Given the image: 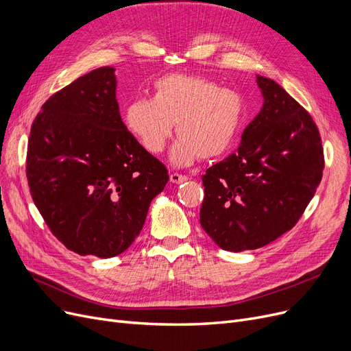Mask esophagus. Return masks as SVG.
Returning <instances> with one entry per match:
<instances>
[{
	"label": "esophagus",
	"instance_id": "34e87169",
	"mask_svg": "<svg viewBox=\"0 0 351 351\" xmlns=\"http://www.w3.org/2000/svg\"><path fill=\"white\" fill-rule=\"evenodd\" d=\"M189 180V176H184V174H180V173H173L170 176V181L174 182V184H180V182H184Z\"/></svg>",
	"mask_w": 351,
	"mask_h": 351
}]
</instances>
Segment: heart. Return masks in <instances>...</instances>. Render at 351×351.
<instances>
[{"label":"heart","instance_id":"obj_1","mask_svg":"<svg viewBox=\"0 0 351 351\" xmlns=\"http://www.w3.org/2000/svg\"><path fill=\"white\" fill-rule=\"evenodd\" d=\"M153 97H136L124 108L127 130L144 149L158 154L173 134L174 164L186 165L224 154L245 117L244 97L217 82L190 74H169L154 82Z\"/></svg>","mask_w":351,"mask_h":351}]
</instances>
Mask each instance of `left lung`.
<instances>
[{
  "instance_id": "left-lung-1",
  "label": "left lung",
  "mask_w": 351,
  "mask_h": 351,
  "mask_svg": "<svg viewBox=\"0 0 351 351\" xmlns=\"http://www.w3.org/2000/svg\"><path fill=\"white\" fill-rule=\"evenodd\" d=\"M264 104L241 144L203 176L199 224L227 252L256 250L291 230L319 187L324 153L311 115L257 75Z\"/></svg>"
}]
</instances>
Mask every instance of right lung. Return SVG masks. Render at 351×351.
<instances>
[{"mask_svg": "<svg viewBox=\"0 0 351 351\" xmlns=\"http://www.w3.org/2000/svg\"><path fill=\"white\" fill-rule=\"evenodd\" d=\"M112 66L49 97L31 125L27 180L53 234L80 256L108 258L131 245L169 171L127 130Z\"/></svg>", "mask_w": 351, "mask_h": 351, "instance_id": "obj_1", "label": "right lung"}]
</instances>
